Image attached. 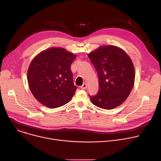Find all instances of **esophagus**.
Wrapping results in <instances>:
<instances>
[{
  "label": "esophagus",
  "mask_w": 161,
  "mask_h": 161,
  "mask_svg": "<svg viewBox=\"0 0 161 161\" xmlns=\"http://www.w3.org/2000/svg\"><path fill=\"white\" fill-rule=\"evenodd\" d=\"M80 87H81V89H86V87H87V85H86V83H83Z\"/></svg>",
  "instance_id": "obj_1"
}]
</instances>
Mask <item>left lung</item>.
Instances as JSON below:
<instances>
[{
    "label": "left lung",
    "instance_id": "obj_1",
    "mask_svg": "<svg viewBox=\"0 0 161 161\" xmlns=\"http://www.w3.org/2000/svg\"><path fill=\"white\" fill-rule=\"evenodd\" d=\"M97 71L99 89L91 101L97 107L111 110L121 105L134 85L135 69L126 53L114 46H100L88 54Z\"/></svg>",
    "mask_w": 161,
    "mask_h": 161
}]
</instances>
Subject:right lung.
Here are the masks:
<instances>
[{
	"label": "right lung",
	"instance_id": "right-lung-1",
	"mask_svg": "<svg viewBox=\"0 0 161 161\" xmlns=\"http://www.w3.org/2000/svg\"><path fill=\"white\" fill-rule=\"evenodd\" d=\"M76 55L62 47H52L37 54L27 70V81L34 97L44 106L55 108L71 100L77 87L70 65Z\"/></svg>",
	"mask_w": 161,
	"mask_h": 161
}]
</instances>
